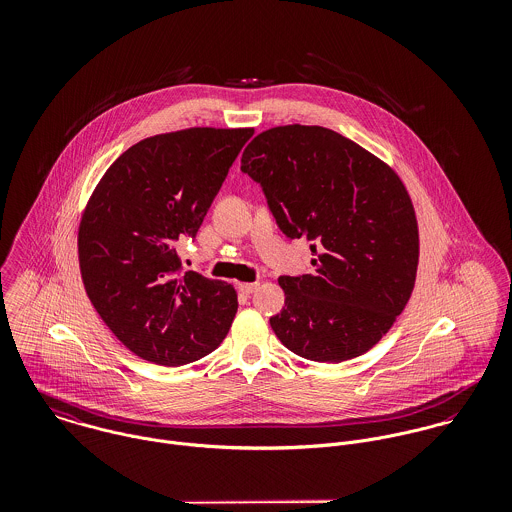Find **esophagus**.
Here are the masks:
<instances>
[{
  "mask_svg": "<svg viewBox=\"0 0 512 512\" xmlns=\"http://www.w3.org/2000/svg\"><path fill=\"white\" fill-rule=\"evenodd\" d=\"M258 286H260V284H256V282H254V284H238V290L242 293H246V295H250V293H254L258 290Z\"/></svg>",
  "mask_w": 512,
  "mask_h": 512,
  "instance_id": "34e87169",
  "label": "esophagus"
}]
</instances>
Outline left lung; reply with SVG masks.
<instances>
[{
  "instance_id": "left-lung-1",
  "label": "left lung",
  "mask_w": 512,
  "mask_h": 512,
  "mask_svg": "<svg viewBox=\"0 0 512 512\" xmlns=\"http://www.w3.org/2000/svg\"><path fill=\"white\" fill-rule=\"evenodd\" d=\"M240 163L278 228L315 254L313 274L280 278L276 337L317 363L372 349L406 307L418 268V222L398 175L349 138L299 124L262 132Z\"/></svg>"
}]
</instances>
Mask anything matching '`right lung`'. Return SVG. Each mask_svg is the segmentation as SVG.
Listing matches in <instances>:
<instances>
[{
	"label": "right lung",
	"instance_id": "obj_1",
	"mask_svg": "<svg viewBox=\"0 0 512 512\" xmlns=\"http://www.w3.org/2000/svg\"><path fill=\"white\" fill-rule=\"evenodd\" d=\"M254 130L191 128L126 149L94 189L78 228L86 293L138 357L187 365L226 337L232 286L181 270L175 242L197 236L228 169Z\"/></svg>",
	"mask_w": 512,
	"mask_h": 512
}]
</instances>
